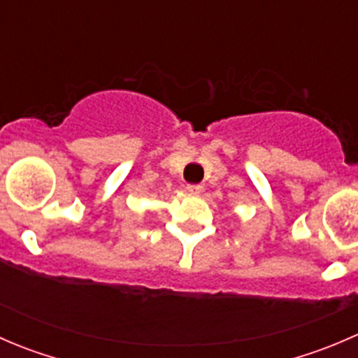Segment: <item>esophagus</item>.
I'll return each instance as SVG.
<instances>
[{"instance_id":"34e87169","label":"esophagus","mask_w":358,"mask_h":358,"mask_svg":"<svg viewBox=\"0 0 358 358\" xmlns=\"http://www.w3.org/2000/svg\"><path fill=\"white\" fill-rule=\"evenodd\" d=\"M187 190L194 194V196H197V194L202 192V185H199V183H190V185H187Z\"/></svg>"}]
</instances>
